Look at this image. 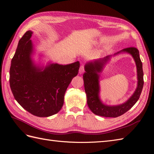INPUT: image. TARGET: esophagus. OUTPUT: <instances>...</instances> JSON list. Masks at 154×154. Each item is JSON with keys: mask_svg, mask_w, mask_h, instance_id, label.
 Returning <instances> with one entry per match:
<instances>
[{"mask_svg": "<svg viewBox=\"0 0 154 154\" xmlns=\"http://www.w3.org/2000/svg\"><path fill=\"white\" fill-rule=\"evenodd\" d=\"M85 72V67L83 65H82V66H80V69H79V73L80 74H82Z\"/></svg>", "mask_w": 154, "mask_h": 154, "instance_id": "34e87169", "label": "esophagus"}]
</instances>
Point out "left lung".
<instances>
[{
    "label": "left lung",
    "mask_w": 154,
    "mask_h": 154,
    "mask_svg": "<svg viewBox=\"0 0 154 154\" xmlns=\"http://www.w3.org/2000/svg\"><path fill=\"white\" fill-rule=\"evenodd\" d=\"M121 53H127L132 56L136 64L138 80L137 86L134 94L123 104L115 106L106 105L102 103L99 96V73L102 71L105 65L110 60L111 56L109 55L103 58L88 62L85 66V72L83 74V78L84 82L85 91L87 95V102L90 110L96 115L106 118L118 117L131 109L140 97L143 87L144 80L143 64L139 57V51L137 48L134 47L127 48L119 51L117 53L114 54V55Z\"/></svg>",
    "instance_id": "left-lung-1"
}]
</instances>
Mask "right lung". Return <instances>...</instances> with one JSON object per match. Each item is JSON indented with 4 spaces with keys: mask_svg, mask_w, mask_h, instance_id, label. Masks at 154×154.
<instances>
[{
    "mask_svg": "<svg viewBox=\"0 0 154 154\" xmlns=\"http://www.w3.org/2000/svg\"><path fill=\"white\" fill-rule=\"evenodd\" d=\"M32 34L27 31L18 42L11 60L10 85L15 99L25 110L38 117H49L61 110L65 93L78 74L80 63L36 66L31 58Z\"/></svg>",
    "mask_w": 154,
    "mask_h": 154,
    "instance_id": "right-lung-1",
    "label": "right lung"
}]
</instances>
